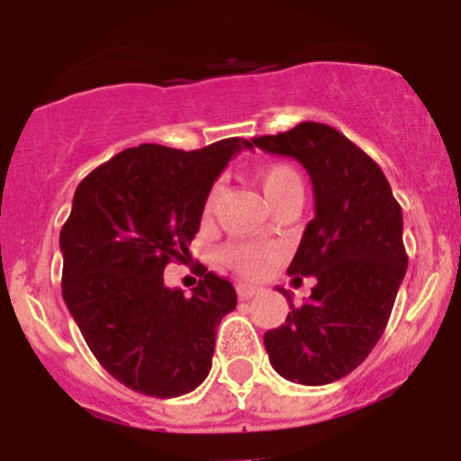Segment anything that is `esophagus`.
Masks as SVG:
<instances>
[{"mask_svg": "<svg viewBox=\"0 0 461 461\" xmlns=\"http://www.w3.org/2000/svg\"><path fill=\"white\" fill-rule=\"evenodd\" d=\"M258 291H260V288L251 286V284H240V286H238V295L242 297V300H249V297H254Z\"/></svg>", "mask_w": 461, "mask_h": 461, "instance_id": "1", "label": "esophagus"}]
</instances>
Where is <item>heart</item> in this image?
I'll return each instance as SVG.
<instances>
[{
	"label": "heart",
	"instance_id": "1",
	"mask_svg": "<svg viewBox=\"0 0 461 461\" xmlns=\"http://www.w3.org/2000/svg\"><path fill=\"white\" fill-rule=\"evenodd\" d=\"M260 186H263V194L267 195V201L275 203L279 201L281 195L288 194L291 189H297L303 186V180L293 166L288 164H267L266 168L258 173ZM219 198V186H212V191L205 198V217H210L214 205H217ZM275 256V249H272L267 242H258V240H235V242L223 244L221 251H219V258L230 266L233 270H238L240 275L256 276L258 272H263V267L267 266Z\"/></svg>",
	"mask_w": 461,
	"mask_h": 461
}]
</instances>
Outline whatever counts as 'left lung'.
I'll return each instance as SVG.
<instances>
[{"label": "left lung", "mask_w": 461, "mask_h": 461, "mask_svg": "<svg viewBox=\"0 0 461 461\" xmlns=\"http://www.w3.org/2000/svg\"><path fill=\"white\" fill-rule=\"evenodd\" d=\"M256 148L293 157L307 168L316 214L304 228L288 275L313 276L300 307L279 288L291 312L263 341L276 374L303 385H325L351 374L388 325L406 275L402 207L378 164L344 133L303 122Z\"/></svg>", "instance_id": "8db88e82"}]
</instances>
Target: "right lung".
<instances>
[{"instance_id": "right-lung-1", "label": "right lung", "mask_w": 461, "mask_h": 461, "mask_svg": "<svg viewBox=\"0 0 461 461\" xmlns=\"http://www.w3.org/2000/svg\"><path fill=\"white\" fill-rule=\"evenodd\" d=\"M251 140L203 149L138 145L85 177L59 233L62 295L89 351L126 388L180 397L212 369L221 319L238 304L233 284L198 263L185 295L164 284L170 260L186 263L212 185Z\"/></svg>"}]
</instances>
